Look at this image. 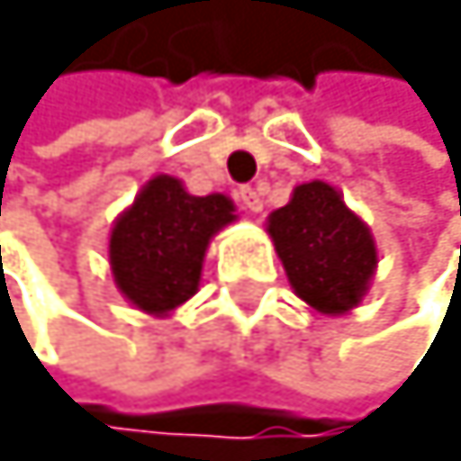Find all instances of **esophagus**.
<instances>
[{
    "mask_svg": "<svg viewBox=\"0 0 461 461\" xmlns=\"http://www.w3.org/2000/svg\"><path fill=\"white\" fill-rule=\"evenodd\" d=\"M238 199H241V205L247 211H253V214H259L262 211V194L256 187H241L238 190Z\"/></svg>",
    "mask_w": 461,
    "mask_h": 461,
    "instance_id": "1",
    "label": "esophagus"
}]
</instances>
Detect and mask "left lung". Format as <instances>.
<instances>
[{
    "label": "left lung",
    "mask_w": 461,
    "mask_h": 461,
    "mask_svg": "<svg viewBox=\"0 0 461 461\" xmlns=\"http://www.w3.org/2000/svg\"><path fill=\"white\" fill-rule=\"evenodd\" d=\"M267 235L294 294L312 310L342 316L364 301L378 265L375 241L330 185L294 187L289 205L267 217Z\"/></svg>",
    "instance_id": "obj_1"
}]
</instances>
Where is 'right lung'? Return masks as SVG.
I'll return each mask as SVG.
<instances>
[{
    "label": "right lung",
    "mask_w": 461,
    "mask_h": 461,
    "mask_svg": "<svg viewBox=\"0 0 461 461\" xmlns=\"http://www.w3.org/2000/svg\"><path fill=\"white\" fill-rule=\"evenodd\" d=\"M235 220L223 194L194 196L172 176H154L110 235V267L119 292L149 316H169L199 289L205 250Z\"/></svg>",
    "instance_id": "add662e5"
}]
</instances>
